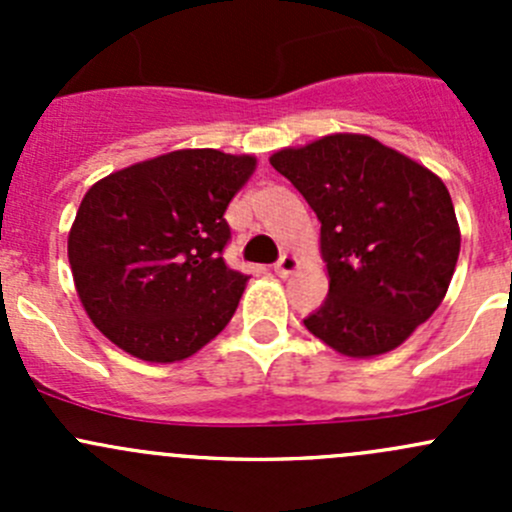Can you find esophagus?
I'll list each match as a JSON object with an SVG mask.
<instances>
[{"instance_id": "1", "label": "esophagus", "mask_w": 512, "mask_h": 512, "mask_svg": "<svg viewBox=\"0 0 512 512\" xmlns=\"http://www.w3.org/2000/svg\"><path fill=\"white\" fill-rule=\"evenodd\" d=\"M297 267H299V260H297V257H294V255H287V252H285V255H282L280 260H277L275 272H277V275H280V277H289V275H292L294 270H297Z\"/></svg>"}]
</instances>
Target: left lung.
I'll use <instances>...</instances> for the list:
<instances>
[{"instance_id": "1", "label": "left lung", "mask_w": 512, "mask_h": 512, "mask_svg": "<svg viewBox=\"0 0 512 512\" xmlns=\"http://www.w3.org/2000/svg\"><path fill=\"white\" fill-rule=\"evenodd\" d=\"M270 163L322 223L329 297L304 327L354 359L401 347L443 302L461 252L443 180L364 133L282 148Z\"/></svg>"}]
</instances>
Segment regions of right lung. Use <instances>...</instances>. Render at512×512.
I'll list each match as a JSON object with an SVG mask.
<instances>
[{"mask_svg":"<svg viewBox=\"0 0 512 512\" xmlns=\"http://www.w3.org/2000/svg\"><path fill=\"white\" fill-rule=\"evenodd\" d=\"M255 165V156L183 148L91 185L69 232V265L103 337L170 364L223 332L250 280L225 265L223 215Z\"/></svg>","mask_w":512,"mask_h":512,"instance_id":"right-lung-1","label":"right lung"}]
</instances>
